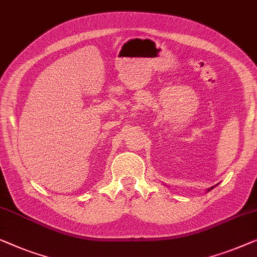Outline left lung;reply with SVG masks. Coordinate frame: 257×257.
I'll return each instance as SVG.
<instances>
[{"label": "left lung", "instance_id": "obj_1", "mask_svg": "<svg viewBox=\"0 0 257 257\" xmlns=\"http://www.w3.org/2000/svg\"><path fill=\"white\" fill-rule=\"evenodd\" d=\"M213 189H214V186H212V187H209V189L207 190V192H208V191H211V190H213Z\"/></svg>", "mask_w": 257, "mask_h": 257}]
</instances>
